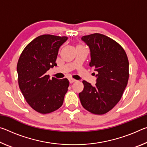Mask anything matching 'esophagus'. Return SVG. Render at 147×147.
Instances as JSON below:
<instances>
[{
    "label": "esophagus",
    "instance_id": "34e87169",
    "mask_svg": "<svg viewBox=\"0 0 147 147\" xmlns=\"http://www.w3.org/2000/svg\"><path fill=\"white\" fill-rule=\"evenodd\" d=\"M69 82H70V84H72V83L75 82L76 80L74 79H73V78H70V79H69Z\"/></svg>",
    "mask_w": 147,
    "mask_h": 147
}]
</instances>
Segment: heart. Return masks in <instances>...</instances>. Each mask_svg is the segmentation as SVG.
I'll return each instance as SVG.
<instances>
[{"label":"heart","instance_id":"heart-1","mask_svg":"<svg viewBox=\"0 0 147 147\" xmlns=\"http://www.w3.org/2000/svg\"><path fill=\"white\" fill-rule=\"evenodd\" d=\"M78 47H82V46H78Z\"/></svg>","mask_w":147,"mask_h":147}]
</instances>
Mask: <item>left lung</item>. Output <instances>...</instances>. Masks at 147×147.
Returning <instances> with one entry per match:
<instances>
[{
  "label": "left lung",
  "mask_w": 147,
  "mask_h": 147,
  "mask_svg": "<svg viewBox=\"0 0 147 147\" xmlns=\"http://www.w3.org/2000/svg\"><path fill=\"white\" fill-rule=\"evenodd\" d=\"M81 39L90 49L89 66L94 67L98 74L94 86L82 81L84 87L79 98L86 110L102 115L119 102L127 86L128 57L120 45L103 34L96 33Z\"/></svg>",
  "instance_id": "left-lung-1"
}]
</instances>
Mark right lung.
I'll list each match as a JSON object with an SVG mask.
<instances>
[{
  "instance_id": "right-lung-1",
  "label": "right lung",
  "mask_w": 147,
  "mask_h": 147,
  "mask_svg": "<svg viewBox=\"0 0 147 147\" xmlns=\"http://www.w3.org/2000/svg\"><path fill=\"white\" fill-rule=\"evenodd\" d=\"M67 39L42 35L28 44L19 57L17 66L19 88L28 104L39 113H51L63 104L69 80H51L46 73L57 66L58 50Z\"/></svg>"
}]
</instances>
